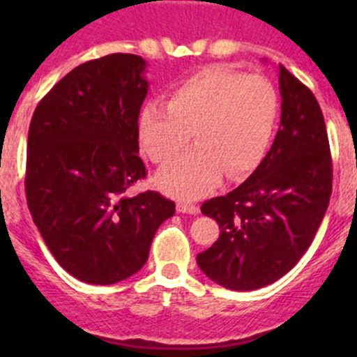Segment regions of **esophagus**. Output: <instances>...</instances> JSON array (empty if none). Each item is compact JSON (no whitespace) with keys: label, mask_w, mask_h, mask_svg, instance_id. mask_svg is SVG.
<instances>
[{"label":"esophagus","mask_w":357,"mask_h":357,"mask_svg":"<svg viewBox=\"0 0 357 357\" xmlns=\"http://www.w3.org/2000/svg\"><path fill=\"white\" fill-rule=\"evenodd\" d=\"M178 212H183V214H199L200 208H199V205L181 200V202H178Z\"/></svg>","instance_id":"esophagus-1"}]
</instances>
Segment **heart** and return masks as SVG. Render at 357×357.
<instances>
[{
    "label": "heart",
    "mask_w": 357,
    "mask_h": 357,
    "mask_svg": "<svg viewBox=\"0 0 357 357\" xmlns=\"http://www.w3.org/2000/svg\"><path fill=\"white\" fill-rule=\"evenodd\" d=\"M278 115L280 98L271 81L207 67L176 82L165 93V107L143 105L138 136L157 165L174 160L193 136L195 149L164 169L157 185L174 197L199 199L219 185L225 172L236 181L261 164Z\"/></svg>",
    "instance_id": "obj_1"
}]
</instances>
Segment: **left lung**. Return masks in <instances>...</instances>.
<instances>
[{"instance_id":"1","label":"left lung","mask_w":357,"mask_h":357,"mask_svg":"<svg viewBox=\"0 0 357 357\" xmlns=\"http://www.w3.org/2000/svg\"><path fill=\"white\" fill-rule=\"evenodd\" d=\"M282 121L268 155L238 188L202 204L219 238L197 255L212 282L229 290L271 285L305 254L332 195L325 119L311 89L280 66Z\"/></svg>"}]
</instances>
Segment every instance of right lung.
Segmentation results:
<instances>
[{"mask_svg":"<svg viewBox=\"0 0 357 357\" xmlns=\"http://www.w3.org/2000/svg\"><path fill=\"white\" fill-rule=\"evenodd\" d=\"M145 67L131 53L81 63L46 93L29 126V211L56 262L91 285L138 273L176 211L157 192L128 195L146 178L138 155Z\"/></svg>","mask_w":357,"mask_h":357,"instance_id":"obj_1","label":"right lung"}]
</instances>
